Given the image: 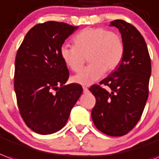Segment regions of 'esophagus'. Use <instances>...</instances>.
Listing matches in <instances>:
<instances>
[{
    "label": "esophagus",
    "instance_id": "34e87169",
    "mask_svg": "<svg viewBox=\"0 0 159 159\" xmlns=\"http://www.w3.org/2000/svg\"><path fill=\"white\" fill-rule=\"evenodd\" d=\"M83 93H88L89 92V89L87 87H83Z\"/></svg>",
    "mask_w": 159,
    "mask_h": 159
}]
</instances>
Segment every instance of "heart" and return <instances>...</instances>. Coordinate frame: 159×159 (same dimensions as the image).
Here are the masks:
<instances>
[{
	"label": "heart",
	"mask_w": 159,
	"mask_h": 159,
	"mask_svg": "<svg viewBox=\"0 0 159 159\" xmlns=\"http://www.w3.org/2000/svg\"><path fill=\"white\" fill-rule=\"evenodd\" d=\"M75 46L63 45L60 57L64 64L73 71H78L84 64V57L90 63L86 68L72 76L74 83L90 85L112 71L120 64L124 56V43L118 33L102 27L86 28L73 39Z\"/></svg>",
	"instance_id": "1"
}]
</instances>
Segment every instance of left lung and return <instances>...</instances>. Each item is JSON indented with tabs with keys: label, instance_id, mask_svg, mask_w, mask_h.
Returning a JSON list of instances; mask_svg holds the SVG:
<instances>
[{
	"label": "left lung",
	"instance_id": "left-lung-1",
	"mask_svg": "<svg viewBox=\"0 0 159 159\" xmlns=\"http://www.w3.org/2000/svg\"><path fill=\"white\" fill-rule=\"evenodd\" d=\"M109 25L118 28L121 34L124 56L109 76L89 89L96 100L91 117L103 134L123 136L141 117L148 98L152 65L145 39L134 25L121 20H114Z\"/></svg>",
	"mask_w": 159,
	"mask_h": 159
}]
</instances>
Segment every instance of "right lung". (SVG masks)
Instances as JSON below:
<instances>
[{
    "mask_svg": "<svg viewBox=\"0 0 159 159\" xmlns=\"http://www.w3.org/2000/svg\"><path fill=\"white\" fill-rule=\"evenodd\" d=\"M78 26L47 21L26 33L15 58L14 91L26 126L39 134L62 129L83 93L78 83L64 85L69 70L60 47Z\"/></svg>",
    "mask_w": 159,
    "mask_h": 159,
    "instance_id": "right-lung-1",
    "label": "right lung"
}]
</instances>
